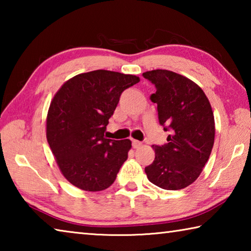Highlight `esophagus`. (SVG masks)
<instances>
[{
	"mask_svg": "<svg viewBox=\"0 0 251 251\" xmlns=\"http://www.w3.org/2000/svg\"><path fill=\"white\" fill-rule=\"evenodd\" d=\"M131 145H133L134 148H139L142 146V143L139 141H136V139H133V141H131Z\"/></svg>",
	"mask_w": 251,
	"mask_h": 251,
	"instance_id": "obj_1",
	"label": "esophagus"
}]
</instances>
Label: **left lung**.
Listing matches in <instances>:
<instances>
[{"label": "left lung", "instance_id": "left-lung-1", "mask_svg": "<svg viewBox=\"0 0 251 251\" xmlns=\"http://www.w3.org/2000/svg\"><path fill=\"white\" fill-rule=\"evenodd\" d=\"M143 76L156 87L151 95L157 104L159 124L171 130L167 144L154 145L155 159L145 167L148 180L167 190H178L197 179L215 141V120L205 93L193 80L167 70Z\"/></svg>", "mask_w": 251, "mask_h": 251}]
</instances>
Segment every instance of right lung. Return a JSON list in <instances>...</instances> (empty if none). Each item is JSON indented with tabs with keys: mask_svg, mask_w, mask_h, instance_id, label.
Instances as JSON below:
<instances>
[{
	"mask_svg": "<svg viewBox=\"0 0 251 251\" xmlns=\"http://www.w3.org/2000/svg\"><path fill=\"white\" fill-rule=\"evenodd\" d=\"M138 82L135 75L97 70L74 76L55 94L46 137L59 171L72 185L100 192L115 181L131 142L104 134L122 93Z\"/></svg>",
	"mask_w": 251,
	"mask_h": 251,
	"instance_id": "1",
	"label": "right lung"
}]
</instances>
